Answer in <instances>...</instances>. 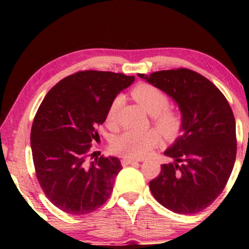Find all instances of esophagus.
Here are the masks:
<instances>
[{"instance_id": "1", "label": "esophagus", "mask_w": 249, "mask_h": 249, "mask_svg": "<svg viewBox=\"0 0 249 249\" xmlns=\"http://www.w3.org/2000/svg\"><path fill=\"white\" fill-rule=\"evenodd\" d=\"M139 160H137V159H132V158H123L122 159V164L124 165V166H127V165H132V164H136V162H138Z\"/></svg>"}]
</instances>
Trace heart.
I'll use <instances>...</instances> for the list:
<instances>
[{
    "instance_id": "obj_1",
    "label": "heart",
    "mask_w": 249,
    "mask_h": 249,
    "mask_svg": "<svg viewBox=\"0 0 249 249\" xmlns=\"http://www.w3.org/2000/svg\"><path fill=\"white\" fill-rule=\"evenodd\" d=\"M133 98L150 116L153 117L154 124L166 137L177 136L181 127V118L177 112L167 110L168 98L160 89L150 84H139L133 89ZM121 97H117L107 111V121L115 118ZM160 142V136L156 131L138 133L125 131L112 142L113 151L127 157H144L153 150Z\"/></svg>"
}]
</instances>
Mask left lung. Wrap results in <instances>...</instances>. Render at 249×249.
<instances>
[{"label": "left lung", "mask_w": 249, "mask_h": 249, "mask_svg": "<svg viewBox=\"0 0 249 249\" xmlns=\"http://www.w3.org/2000/svg\"><path fill=\"white\" fill-rule=\"evenodd\" d=\"M178 105L181 134L165 156L150 190L159 204L179 214L200 212L219 196L232 173L236 156L235 119L227 99L213 83L188 69L144 75Z\"/></svg>", "instance_id": "left-lung-1"}]
</instances>
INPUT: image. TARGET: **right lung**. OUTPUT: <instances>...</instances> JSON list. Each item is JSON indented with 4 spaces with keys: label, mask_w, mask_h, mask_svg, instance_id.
I'll list each match as a JSON object with an SVG mask.
<instances>
[{
    "label": "right lung",
    "mask_w": 249,
    "mask_h": 249,
    "mask_svg": "<svg viewBox=\"0 0 249 249\" xmlns=\"http://www.w3.org/2000/svg\"><path fill=\"white\" fill-rule=\"evenodd\" d=\"M134 76L110 71H81L65 77L39 105L31 127L36 176L48 199L72 215L91 213L111 196L122 164L117 157L88 162L96 127Z\"/></svg>",
    "instance_id": "obj_1"
}]
</instances>
